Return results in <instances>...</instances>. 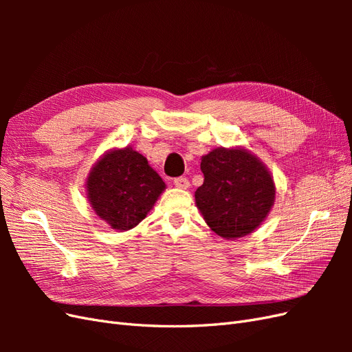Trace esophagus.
Listing matches in <instances>:
<instances>
[{"mask_svg":"<svg viewBox=\"0 0 352 352\" xmlns=\"http://www.w3.org/2000/svg\"><path fill=\"white\" fill-rule=\"evenodd\" d=\"M173 182H175L176 188H180V189H188V188H189V180H188V177H185V176L175 177Z\"/></svg>","mask_w":352,"mask_h":352,"instance_id":"obj_1","label":"esophagus"}]
</instances>
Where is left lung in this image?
<instances>
[{"label": "left lung", "mask_w": 352, "mask_h": 352, "mask_svg": "<svg viewBox=\"0 0 352 352\" xmlns=\"http://www.w3.org/2000/svg\"><path fill=\"white\" fill-rule=\"evenodd\" d=\"M204 184L195 202L219 236L241 238L257 229L274 202V184L257 158L245 150L216 148L201 160Z\"/></svg>", "instance_id": "left-lung-1"}]
</instances>
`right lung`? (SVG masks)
Wrapping results in <instances>:
<instances>
[{
	"label": "right lung",
	"instance_id": "1",
	"mask_svg": "<svg viewBox=\"0 0 352 352\" xmlns=\"http://www.w3.org/2000/svg\"><path fill=\"white\" fill-rule=\"evenodd\" d=\"M87 185L92 208L116 230L140 225L166 188L146 158L132 148L101 157Z\"/></svg>",
	"mask_w": 352,
	"mask_h": 352
}]
</instances>
